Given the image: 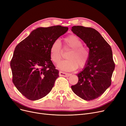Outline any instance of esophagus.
<instances>
[{
    "instance_id": "obj_1",
    "label": "esophagus",
    "mask_w": 126,
    "mask_h": 126,
    "mask_svg": "<svg viewBox=\"0 0 126 126\" xmlns=\"http://www.w3.org/2000/svg\"><path fill=\"white\" fill-rule=\"evenodd\" d=\"M59 75L60 76H62V77H69L71 75L70 74H68V73H66L65 72H59Z\"/></svg>"
}]
</instances>
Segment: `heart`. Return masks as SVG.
Segmentation results:
<instances>
[{
    "label": "heart",
    "instance_id": "1",
    "mask_svg": "<svg viewBox=\"0 0 126 126\" xmlns=\"http://www.w3.org/2000/svg\"><path fill=\"white\" fill-rule=\"evenodd\" d=\"M64 41V49L67 48L72 50L67 55V60L60 62L58 67L63 70L71 72L76 69L78 66L81 68L85 66L90 57L89 49L82 45V42L76 35L65 37ZM62 54L61 43L59 40H56L52 43L50 49L51 61L54 64H57L61 59Z\"/></svg>",
    "mask_w": 126,
    "mask_h": 126
}]
</instances>
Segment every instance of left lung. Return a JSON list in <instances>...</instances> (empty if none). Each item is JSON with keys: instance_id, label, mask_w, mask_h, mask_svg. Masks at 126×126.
Segmentation results:
<instances>
[{"instance_id": "obj_1", "label": "left lung", "mask_w": 126, "mask_h": 126, "mask_svg": "<svg viewBox=\"0 0 126 126\" xmlns=\"http://www.w3.org/2000/svg\"><path fill=\"white\" fill-rule=\"evenodd\" d=\"M72 31L89 48V61L77 74L78 83L71 86L74 93L90 101L100 97L111 84L115 68L111 46L95 29L81 26L72 27Z\"/></svg>"}]
</instances>
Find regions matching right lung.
<instances>
[{
    "instance_id": "1",
    "label": "right lung",
    "mask_w": 126,
    "mask_h": 126,
    "mask_svg": "<svg viewBox=\"0 0 126 126\" xmlns=\"http://www.w3.org/2000/svg\"><path fill=\"white\" fill-rule=\"evenodd\" d=\"M68 29L61 26L39 27L16 46L10 62L12 81L27 99L39 100L51 91L59 72L50 60V47Z\"/></svg>"
}]
</instances>
